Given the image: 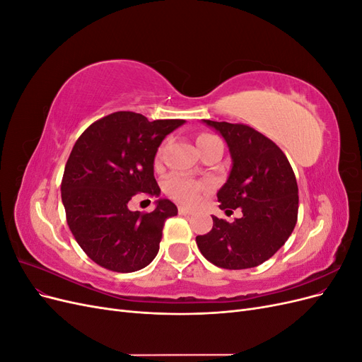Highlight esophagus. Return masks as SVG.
<instances>
[{
    "instance_id": "esophagus-1",
    "label": "esophagus",
    "mask_w": 362,
    "mask_h": 362,
    "mask_svg": "<svg viewBox=\"0 0 362 362\" xmlns=\"http://www.w3.org/2000/svg\"><path fill=\"white\" fill-rule=\"evenodd\" d=\"M178 213L181 216H190V214H193V210H190V208H187V206H178Z\"/></svg>"
}]
</instances>
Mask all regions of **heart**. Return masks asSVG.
I'll return each mask as SVG.
<instances>
[{
    "label": "heart",
    "mask_w": 362,
    "mask_h": 362,
    "mask_svg": "<svg viewBox=\"0 0 362 362\" xmlns=\"http://www.w3.org/2000/svg\"><path fill=\"white\" fill-rule=\"evenodd\" d=\"M211 139H216V137L210 134H201L198 140H196V144H198V146H202ZM158 157H160V152H158ZM202 189L204 185L201 182L193 181L187 177H182V175H172V177L168 178V181L164 182V192H166L172 199L185 205H193L198 202Z\"/></svg>",
    "instance_id": "1"
}]
</instances>
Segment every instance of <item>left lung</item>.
<instances>
[{"label": "left lung", "mask_w": 362, "mask_h": 362, "mask_svg": "<svg viewBox=\"0 0 362 362\" xmlns=\"http://www.w3.org/2000/svg\"><path fill=\"white\" fill-rule=\"evenodd\" d=\"M225 139L233 168L217 192L229 223L213 216L211 231L196 237L201 254L214 266L240 270L257 267L284 246L298 222L299 190L286 154L264 134L245 124L204 119Z\"/></svg>", "instance_id": "obj_1"}]
</instances>
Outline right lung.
<instances>
[{"label": "right lung", "instance_id": "right-lung-1", "mask_svg": "<svg viewBox=\"0 0 362 362\" xmlns=\"http://www.w3.org/2000/svg\"><path fill=\"white\" fill-rule=\"evenodd\" d=\"M182 119L149 120L116 112L96 120L75 141L62 180V202L76 243L96 264L129 273L146 267L160 249L166 218L178 208L158 199L154 211L128 210L134 194L160 196L154 158Z\"/></svg>", "mask_w": 362, "mask_h": 362}]
</instances>
